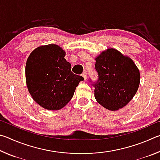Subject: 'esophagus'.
Here are the masks:
<instances>
[{
    "instance_id": "34e87169",
    "label": "esophagus",
    "mask_w": 160,
    "mask_h": 160,
    "mask_svg": "<svg viewBox=\"0 0 160 160\" xmlns=\"http://www.w3.org/2000/svg\"><path fill=\"white\" fill-rule=\"evenodd\" d=\"M82 77L84 78V80H87V78H88V75H87V72L85 71V72H82Z\"/></svg>"
}]
</instances>
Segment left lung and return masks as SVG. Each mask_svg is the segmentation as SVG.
Segmentation results:
<instances>
[{
    "label": "left lung",
    "mask_w": 160,
    "mask_h": 160,
    "mask_svg": "<svg viewBox=\"0 0 160 160\" xmlns=\"http://www.w3.org/2000/svg\"><path fill=\"white\" fill-rule=\"evenodd\" d=\"M99 79L94 84V97L106 109L116 111L128 104L139 88L140 75L128 56L113 48L95 58Z\"/></svg>",
    "instance_id": "8db88e82"
}]
</instances>
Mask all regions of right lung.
Instances as JSON below:
<instances>
[{"label": "right lung", "mask_w": 160, "mask_h": 160, "mask_svg": "<svg viewBox=\"0 0 160 160\" xmlns=\"http://www.w3.org/2000/svg\"><path fill=\"white\" fill-rule=\"evenodd\" d=\"M66 51L56 44L40 46L27 60L26 84L32 99L47 110H59L68 103L83 77L72 73Z\"/></svg>", "instance_id": "add662e5"}]
</instances>
